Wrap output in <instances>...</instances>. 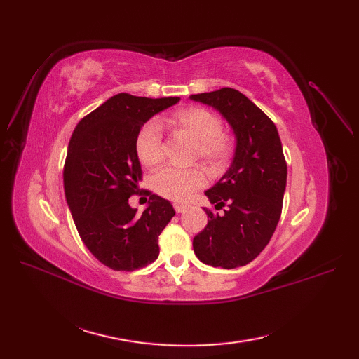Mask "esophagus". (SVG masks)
<instances>
[{"label": "esophagus", "mask_w": 359, "mask_h": 359, "mask_svg": "<svg viewBox=\"0 0 359 359\" xmlns=\"http://www.w3.org/2000/svg\"><path fill=\"white\" fill-rule=\"evenodd\" d=\"M173 208H175L177 212H182V211H186L189 208V205L181 203V202H175V203H173Z\"/></svg>", "instance_id": "obj_1"}]
</instances>
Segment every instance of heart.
<instances>
[{"instance_id": "obj_1", "label": "heart", "mask_w": 359, "mask_h": 359, "mask_svg": "<svg viewBox=\"0 0 359 359\" xmlns=\"http://www.w3.org/2000/svg\"><path fill=\"white\" fill-rule=\"evenodd\" d=\"M169 124L175 130L187 133L196 142L194 156L211 170H222L229 163L233 147L231 139L222 133L223 123L215 114L203 107L190 106L173 114L169 118ZM136 151L139 160L148 168L157 166L165 157L161 127L157 121H149L140 128L136 139ZM205 182V172L199 166L187 169L168 166L156 173L153 187L163 198L186 201L194 191L202 189Z\"/></svg>"}]
</instances>
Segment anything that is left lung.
Listing matches in <instances>:
<instances>
[{"label":"left lung","mask_w":359,"mask_h":359,"mask_svg":"<svg viewBox=\"0 0 359 359\" xmlns=\"http://www.w3.org/2000/svg\"><path fill=\"white\" fill-rule=\"evenodd\" d=\"M226 119L235 135L231 168L205 191L222 214L205 210L208 224L193 238L201 262L232 269L244 266L266 247L280 220L287 166L276 124L233 88L193 94Z\"/></svg>","instance_id":"obj_1"}]
</instances>
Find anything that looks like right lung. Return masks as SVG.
<instances>
[{
	"label": "right lung",
	"instance_id": "obj_1",
	"mask_svg": "<svg viewBox=\"0 0 359 359\" xmlns=\"http://www.w3.org/2000/svg\"><path fill=\"white\" fill-rule=\"evenodd\" d=\"M180 97L148 99L116 94L82 118L72 135L64 191L83 244L106 266L135 271L158 257V235L175 210L149 194L142 214L128 198L139 191L142 169L136 151L140 128Z\"/></svg>",
	"mask_w": 359,
	"mask_h": 359
}]
</instances>
